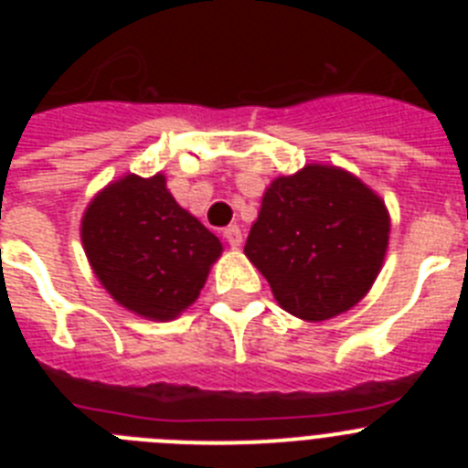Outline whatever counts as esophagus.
<instances>
[{
    "instance_id": "esophagus-1",
    "label": "esophagus",
    "mask_w": 468,
    "mask_h": 468,
    "mask_svg": "<svg viewBox=\"0 0 468 468\" xmlns=\"http://www.w3.org/2000/svg\"><path fill=\"white\" fill-rule=\"evenodd\" d=\"M225 239H227V243H229L231 248H239L243 243V234H241V229H239V225H229L225 229Z\"/></svg>"
}]
</instances>
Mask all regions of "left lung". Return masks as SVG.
<instances>
[{
	"instance_id": "8db88e82",
	"label": "left lung",
	"mask_w": 468,
	"mask_h": 468,
	"mask_svg": "<svg viewBox=\"0 0 468 468\" xmlns=\"http://www.w3.org/2000/svg\"><path fill=\"white\" fill-rule=\"evenodd\" d=\"M384 198L361 177L307 164L264 189L243 253L270 281L279 307L321 324L356 307L388 248Z\"/></svg>"
}]
</instances>
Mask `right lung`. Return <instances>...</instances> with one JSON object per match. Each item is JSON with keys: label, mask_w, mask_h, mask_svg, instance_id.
<instances>
[{"label": "right lung", "mask_w": 468, "mask_h": 468, "mask_svg": "<svg viewBox=\"0 0 468 468\" xmlns=\"http://www.w3.org/2000/svg\"><path fill=\"white\" fill-rule=\"evenodd\" d=\"M81 246L95 279L119 307L147 321H173L197 302L220 239L177 204L166 176L126 173L90 198Z\"/></svg>", "instance_id": "obj_1"}]
</instances>
